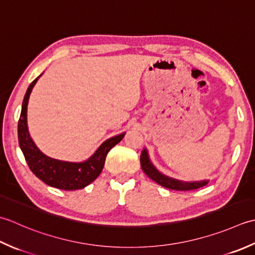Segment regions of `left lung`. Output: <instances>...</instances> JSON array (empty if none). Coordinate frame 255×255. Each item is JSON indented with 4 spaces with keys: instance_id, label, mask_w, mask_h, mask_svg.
Wrapping results in <instances>:
<instances>
[{
    "instance_id": "left-lung-1",
    "label": "left lung",
    "mask_w": 255,
    "mask_h": 255,
    "mask_svg": "<svg viewBox=\"0 0 255 255\" xmlns=\"http://www.w3.org/2000/svg\"><path fill=\"white\" fill-rule=\"evenodd\" d=\"M141 167L144 173L146 174L150 179H153L155 183H157L158 185L168 189L180 190V191L194 190V189L200 188V187H204L209 183V179H204V180H198V181L179 180L176 178H171L169 176L160 173V171L155 167L154 164L152 163V160L149 159L148 150L146 148H143L141 153Z\"/></svg>"
}]
</instances>
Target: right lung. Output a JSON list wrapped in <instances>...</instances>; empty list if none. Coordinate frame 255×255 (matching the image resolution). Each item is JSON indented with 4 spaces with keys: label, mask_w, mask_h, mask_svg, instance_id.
Listing matches in <instances>:
<instances>
[{
    "label": "right lung",
    "mask_w": 255,
    "mask_h": 255,
    "mask_svg": "<svg viewBox=\"0 0 255 255\" xmlns=\"http://www.w3.org/2000/svg\"><path fill=\"white\" fill-rule=\"evenodd\" d=\"M41 75L29 85L25 93L17 127L19 147L22 149L30 170L35 174L36 177H38L45 184L62 190L82 189L91 184L100 175L109 150L116 146L119 142H121L126 132L108 138L89 158L84 162H67V160L56 159L45 155L36 146L33 138L30 137L27 127V106L29 96Z\"/></svg>",
    "instance_id": "1"
}]
</instances>
